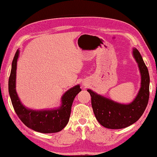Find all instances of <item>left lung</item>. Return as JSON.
<instances>
[{"label":"left lung","instance_id":"left-lung-1","mask_svg":"<svg viewBox=\"0 0 157 157\" xmlns=\"http://www.w3.org/2000/svg\"><path fill=\"white\" fill-rule=\"evenodd\" d=\"M133 53L138 64L142 80L140 90L132 103L119 104L88 90L96 118L106 128L122 129L132 125L140 118L147 106L150 94L148 70L138 50L134 48Z\"/></svg>","mask_w":157,"mask_h":157}]
</instances>
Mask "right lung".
Returning <instances> with one entry per match:
<instances>
[{
  "label": "right lung",
  "mask_w": 157,
  "mask_h": 157,
  "mask_svg": "<svg viewBox=\"0 0 157 157\" xmlns=\"http://www.w3.org/2000/svg\"><path fill=\"white\" fill-rule=\"evenodd\" d=\"M19 51H16L12 62L9 78V92L16 114L24 124L36 132L49 134L60 132L69 121L72 103L76 95L82 90L78 85L66 92L62 97L61 108L51 111H32L26 109L20 102L15 90L17 61Z\"/></svg>",
  "instance_id": "1"
}]
</instances>
